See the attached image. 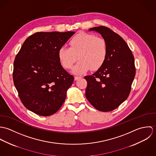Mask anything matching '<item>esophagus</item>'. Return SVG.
<instances>
[{"label": "esophagus", "instance_id": "esophagus-1", "mask_svg": "<svg viewBox=\"0 0 156 156\" xmlns=\"http://www.w3.org/2000/svg\"><path fill=\"white\" fill-rule=\"evenodd\" d=\"M82 78V77H79V76H75L74 77V80H79V79H81Z\"/></svg>", "mask_w": 156, "mask_h": 156}]
</instances>
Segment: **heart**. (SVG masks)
Returning a JSON list of instances; mask_svg holds the SVG:
<instances>
[{
    "instance_id": "obj_1",
    "label": "heart",
    "mask_w": 156,
    "mask_h": 156,
    "mask_svg": "<svg viewBox=\"0 0 156 156\" xmlns=\"http://www.w3.org/2000/svg\"><path fill=\"white\" fill-rule=\"evenodd\" d=\"M69 48L61 47L58 51L59 59L66 69H71L78 59L79 61L73 73L80 75L89 68L97 70L103 66L107 57L108 47L105 40L93 34L79 32L69 42Z\"/></svg>"
}]
</instances>
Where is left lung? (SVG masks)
Masks as SVG:
<instances>
[{
	"label": "left lung",
	"instance_id": "1",
	"mask_svg": "<svg viewBox=\"0 0 156 156\" xmlns=\"http://www.w3.org/2000/svg\"><path fill=\"white\" fill-rule=\"evenodd\" d=\"M89 31L101 35L107 44L108 55L101 67L92 75L85 77L88 83L86 97L96 109L112 111L130 92L136 74L133 55L124 39L109 28L94 27Z\"/></svg>",
	"mask_w": 156,
	"mask_h": 156
}]
</instances>
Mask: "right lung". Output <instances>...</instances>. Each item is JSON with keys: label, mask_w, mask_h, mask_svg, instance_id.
Here are the masks:
<instances>
[{"label": "right lung", "mask_w": 156, "mask_h": 156, "mask_svg": "<svg viewBox=\"0 0 156 156\" xmlns=\"http://www.w3.org/2000/svg\"><path fill=\"white\" fill-rule=\"evenodd\" d=\"M74 32H37L24 42L14 62L13 80L23 105L38 115L55 113L74 77L62 67L59 49Z\"/></svg>", "instance_id": "right-lung-1"}]
</instances>
